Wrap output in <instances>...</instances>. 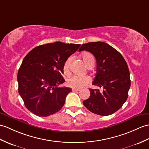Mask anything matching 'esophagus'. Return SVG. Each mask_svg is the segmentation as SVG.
Here are the masks:
<instances>
[{"instance_id": "obj_1", "label": "esophagus", "mask_w": 149, "mask_h": 149, "mask_svg": "<svg viewBox=\"0 0 149 149\" xmlns=\"http://www.w3.org/2000/svg\"><path fill=\"white\" fill-rule=\"evenodd\" d=\"M72 91H74V92H75V91H80V89H74V88H73L72 89Z\"/></svg>"}]
</instances>
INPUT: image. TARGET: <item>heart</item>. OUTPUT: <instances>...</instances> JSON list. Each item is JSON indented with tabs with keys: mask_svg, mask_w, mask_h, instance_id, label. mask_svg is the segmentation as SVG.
<instances>
[{
	"mask_svg": "<svg viewBox=\"0 0 149 149\" xmlns=\"http://www.w3.org/2000/svg\"><path fill=\"white\" fill-rule=\"evenodd\" d=\"M82 59L84 63L88 66L92 62L95 63V58L93 55L89 53H86L82 54ZM72 56L68 57L64 62L63 70L65 74H68L70 70V65L72 61ZM91 82V78L88 75H72L67 79V84L69 87L74 89H80Z\"/></svg>",
	"mask_w": 149,
	"mask_h": 149,
	"instance_id": "b5f03b06",
	"label": "heart"
}]
</instances>
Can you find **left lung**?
Masks as SVG:
<instances>
[{
	"mask_svg": "<svg viewBox=\"0 0 149 149\" xmlns=\"http://www.w3.org/2000/svg\"><path fill=\"white\" fill-rule=\"evenodd\" d=\"M87 51L94 55L97 64L92 84L103 88L89 89L90 96L83 101L88 110L98 115L109 116L117 111L127 98L131 81L130 71L119 52L103 42L82 44L79 51Z\"/></svg>",
	"mask_w": 149,
	"mask_h": 149,
	"instance_id": "left-lung-1",
	"label": "left lung"
}]
</instances>
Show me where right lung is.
<instances>
[{"instance_id": "obj_1", "label": "right lung", "mask_w": 149, "mask_h": 149, "mask_svg": "<svg viewBox=\"0 0 149 149\" xmlns=\"http://www.w3.org/2000/svg\"><path fill=\"white\" fill-rule=\"evenodd\" d=\"M81 44L56 42L33 48L24 58L18 73V92L26 109L39 117L56 113L72 89L58 88L65 81L64 62Z\"/></svg>"}]
</instances>
